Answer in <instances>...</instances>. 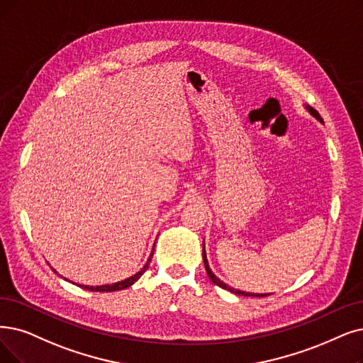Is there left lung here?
<instances>
[{
	"label": "left lung",
	"mask_w": 363,
	"mask_h": 363,
	"mask_svg": "<svg viewBox=\"0 0 363 363\" xmlns=\"http://www.w3.org/2000/svg\"><path fill=\"white\" fill-rule=\"evenodd\" d=\"M308 108V111L314 116V118L317 119V121H320L322 122V118H320V114H318L313 107H307ZM202 259H204V265H206V271H207V274H208V277H210V280L214 283V284H217L219 287H222V289H225V291H229V292H232V294H235V295H241V296H268L267 294L264 295V294H249V292H241V291H237V289H234V287H230V286H228V284H225L223 281H220L219 279L216 277V275L213 274V271L210 269V267H208V260H207V255H206V249L202 247Z\"/></svg>",
	"instance_id": "left-lung-1"
}]
</instances>
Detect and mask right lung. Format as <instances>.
<instances>
[{"mask_svg":"<svg viewBox=\"0 0 363 363\" xmlns=\"http://www.w3.org/2000/svg\"><path fill=\"white\" fill-rule=\"evenodd\" d=\"M153 255V253H152ZM152 255H150V257L147 259V264L143 267V269L141 271H138L137 274H134L133 277H129V279H126V280H123V281H119V283H113V284H104V286H83V284H79L80 287H83V289H86V291H92V292H114V291H122V289H126V287H129V286H133L141 275L146 272V269L149 268V264H150V260H152ZM53 269V268H52ZM55 271V269H53ZM56 272V271H55Z\"/></svg>","mask_w":363,"mask_h":363,"instance_id":"obj_1","label":"right lung"}]
</instances>
